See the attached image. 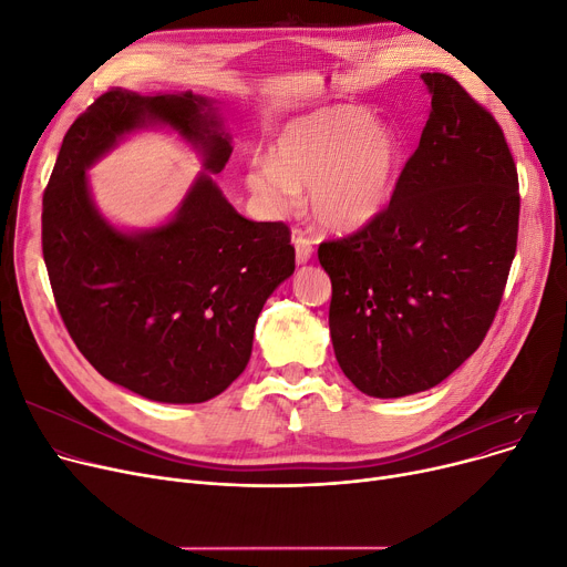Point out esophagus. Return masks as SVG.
<instances>
[{"label": "esophagus", "mask_w": 567, "mask_h": 567, "mask_svg": "<svg viewBox=\"0 0 567 567\" xmlns=\"http://www.w3.org/2000/svg\"><path fill=\"white\" fill-rule=\"evenodd\" d=\"M293 250H296V261L306 264L312 257V250H315L312 238L306 236L303 231H296L293 234Z\"/></svg>", "instance_id": "34e87169"}]
</instances>
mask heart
<instances>
[{
	"instance_id": "obj_1",
	"label": "heart",
	"mask_w": 567,
	"mask_h": 567,
	"mask_svg": "<svg viewBox=\"0 0 567 567\" xmlns=\"http://www.w3.org/2000/svg\"><path fill=\"white\" fill-rule=\"evenodd\" d=\"M400 172V140L363 107L319 110L285 126L271 158L248 163L246 184L274 216H287L310 188L319 225L353 231L389 204Z\"/></svg>"
}]
</instances>
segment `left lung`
Instances as JSON below:
<instances>
[{
	"label": "left lung",
	"instance_id": "1",
	"mask_svg": "<svg viewBox=\"0 0 567 567\" xmlns=\"http://www.w3.org/2000/svg\"><path fill=\"white\" fill-rule=\"evenodd\" d=\"M423 80L432 112L391 202L317 250L336 359L372 398L427 391L483 344L517 250V165L498 122L455 78Z\"/></svg>",
	"mask_w": 567,
	"mask_h": 567
}]
</instances>
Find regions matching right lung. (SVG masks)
Here are the masks:
<instances>
[{
  "mask_svg": "<svg viewBox=\"0 0 567 567\" xmlns=\"http://www.w3.org/2000/svg\"><path fill=\"white\" fill-rule=\"evenodd\" d=\"M146 122L199 144L216 174L231 156L206 99L107 89L59 148L43 193V259L56 310L89 363L146 400L197 404L246 370L257 317L293 274L291 231L236 214L208 174L165 227L112 229L89 199L84 169Z\"/></svg>",
  "mask_w": 567,
  "mask_h": 567,
  "instance_id": "right-lung-1",
  "label": "right lung"
}]
</instances>
